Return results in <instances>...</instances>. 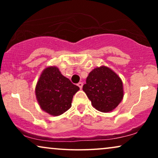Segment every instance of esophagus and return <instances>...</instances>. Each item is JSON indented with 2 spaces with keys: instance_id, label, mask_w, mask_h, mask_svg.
Wrapping results in <instances>:
<instances>
[{
  "instance_id": "obj_1",
  "label": "esophagus",
  "mask_w": 158,
  "mask_h": 158,
  "mask_svg": "<svg viewBox=\"0 0 158 158\" xmlns=\"http://www.w3.org/2000/svg\"><path fill=\"white\" fill-rule=\"evenodd\" d=\"M83 83H81V82H80V83H78V84H77V85H78V87L81 88V89H82V88H83Z\"/></svg>"
}]
</instances>
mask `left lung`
I'll return each mask as SVG.
<instances>
[{
    "label": "left lung",
    "mask_w": 158,
    "mask_h": 158,
    "mask_svg": "<svg viewBox=\"0 0 158 158\" xmlns=\"http://www.w3.org/2000/svg\"><path fill=\"white\" fill-rule=\"evenodd\" d=\"M83 90L93 106L104 113L113 111L124 97L122 80L106 66L95 68L89 73Z\"/></svg>",
    "instance_id": "1"
}]
</instances>
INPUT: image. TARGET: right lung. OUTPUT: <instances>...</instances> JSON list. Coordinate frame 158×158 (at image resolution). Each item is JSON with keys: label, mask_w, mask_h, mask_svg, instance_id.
<instances>
[{"label": "right lung", "mask_w": 158, "mask_h": 158, "mask_svg": "<svg viewBox=\"0 0 158 158\" xmlns=\"http://www.w3.org/2000/svg\"><path fill=\"white\" fill-rule=\"evenodd\" d=\"M80 88L63 76L57 67L42 71L36 83L35 94L41 109L52 116L64 113L72 106L73 96Z\"/></svg>", "instance_id": "1"}]
</instances>
